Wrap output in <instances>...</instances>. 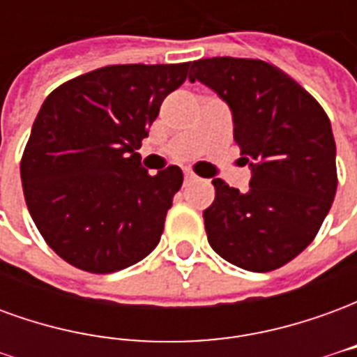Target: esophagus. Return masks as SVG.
<instances>
[{"instance_id":"esophagus-1","label":"esophagus","mask_w":357,"mask_h":357,"mask_svg":"<svg viewBox=\"0 0 357 357\" xmlns=\"http://www.w3.org/2000/svg\"><path fill=\"white\" fill-rule=\"evenodd\" d=\"M183 179H185V185H187V183H193L195 179H197V176H195V174H191V172H185V178Z\"/></svg>"}]
</instances>
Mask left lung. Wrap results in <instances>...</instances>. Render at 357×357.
<instances>
[{"label": "left lung", "instance_id": "1", "mask_svg": "<svg viewBox=\"0 0 357 357\" xmlns=\"http://www.w3.org/2000/svg\"><path fill=\"white\" fill-rule=\"evenodd\" d=\"M189 80L227 102L252 170L247 193L212 179L216 199L202 212L210 247L248 271L281 268L314 241L337 193L329 118L291 76L258 59H201Z\"/></svg>", "mask_w": 357, "mask_h": 357}]
</instances>
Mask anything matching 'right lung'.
<instances>
[{
	"label": "right lung",
	"instance_id": "1",
	"mask_svg": "<svg viewBox=\"0 0 357 357\" xmlns=\"http://www.w3.org/2000/svg\"><path fill=\"white\" fill-rule=\"evenodd\" d=\"M189 66H102L43 101L20 179L38 231L74 268L112 273L158 245L183 174L168 166L149 176L135 151Z\"/></svg>",
	"mask_w": 357,
	"mask_h": 357
}]
</instances>
